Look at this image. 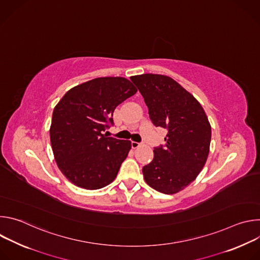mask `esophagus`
I'll return each mask as SVG.
<instances>
[{
	"mask_svg": "<svg viewBox=\"0 0 260 260\" xmlns=\"http://www.w3.org/2000/svg\"><path fill=\"white\" fill-rule=\"evenodd\" d=\"M142 144L141 143H138V142H132V147H133V149H137L138 147H140Z\"/></svg>",
	"mask_w": 260,
	"mask_h": 260,
	"instance_id": "obj_1",
	"label": "esophagus"
}]
</instances>
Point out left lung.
Returning a JSON list of instances; mask_svg holds the SVG:
<instances>
[{
  "instance_id": "1",
  "label": "left lung",
  "mask_w": 260,
  "mask_h": 260,
  "mask_svg": "<svg viewBox=\"0 0 260 260\" xmlns=\"http://www.w3.org/2000/svg\"><path fill=\"white\" fill-rule=\"evenodd\" d=\"M144 98L155 126L168 129L166 146L155 148L153 160L143 168L146 183L174 194L196 180L210 151L211 125L199 101L178 82L158 74L131 77Z\"/></svg>"
}]
</instances>
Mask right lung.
<instances>
[{
	"label": "right lung",
	"instance_id": "add662e5",
	"mask_svg": "<svg viewBox=\"0 0 260 260\" xmlns=\"http://www.w3.org/2000/svg\"><path fill=\"white\" fill-rule=\"evenodd\" d=\"M123 77H101L71 88L54 107L49 129L54 159L76 186L94 190L116 178L132 148L128 140L103 134L113 112L137 92Z\"/></svg>",
	"mask_w": 260,
	"mask_h": 260
}]
</instances>
